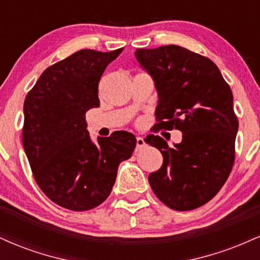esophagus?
Returning a JSON list of instances; mask_svg holds the SVG:
<instances>
[{
	"label": "esophagus",
	"instance_id": "1",
	"mask_svg": "<svg viewBox=\"0 0 260 260\" xmlns=\"http://www.w3.org/2000/svg\"><path fill=\"white\" fill-rule=\"evenodd\" d=\"M144 145H145L144 138H143V137H138V138H137V148L140 149L144 147Z\"/></svg>",
	"mask_w": 260,
	"mask_h": 260
}]
</instances>
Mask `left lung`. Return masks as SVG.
<instances>
[{
  "instance_id": "obj_1",
  "label": "left lung",
  "mask_w": 260,
  "mask_h": 260,
  "mask_svg": "<svg viewBox=\"0 0 260 260\" xmlns=\"http://www.w3.org/2000/svg\"><path fill=\"white\" fill-rule=\"evenodd\" d=\"M136 57L159 95L155 127L182 132L174 148L159 136L145 138L164 157L149 183L169 208L193 210L216 196L234 166L238 120L231 88L211 59L177 45L138 49Z\"/></svg>"
}]
</instances>
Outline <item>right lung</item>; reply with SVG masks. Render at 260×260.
<instances>
[{"instance_id": "add662e5", "label": "right lung", "mask_w": 260, "mask_h": 260, "mask_svg": "<svg viewBox=\"0 0 260 260\" xmlns=\"http://www.w3.org/2000/svg\"><path fill=\"white\" fill-rule=\"evenodd\" d=\"M122 50L74 52L46 68L25 98L23 147L38 186L62 208L84 211L105 202L136 148L132 133L95 144L86 129V111L100 106L101 76Z\"/></svg>"}]
</instances>
